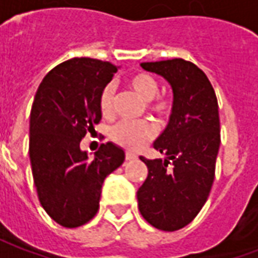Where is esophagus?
<instances>
[{"instance_id": "34e87169", "label": "esophagus", "mask_w": 258, "mask_h": 258, "mask_svg": "<svg viewBox=\"0 0 258 258\" xmlns=\"http://www.w3.org/2000/svg\"><path fill=\"white\" fill-rule=\"evenodd\" d=\"M137 159V155H134L133 152H125V160L130 162V160H135Z\"/></svg>"}]
</instances>
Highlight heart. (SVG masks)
Listing matches in <instances>:
<instances>
[{
    "label": "heart",
    "instance_id": "1",
    "mask_svg": "<svg viewBox=\"0 0 258 258\" xmlns=\"http://www.w3.org/2000/svg\"><path fill=\"white\" fill-rule=\"evenodd\" d=\"M130 90L135 92L141 99L146 102V109L156 114L160 118L170 117L173 112V99L170 96H156L159 94V81L152 74L146 72L130 76L127 80ZM99 110L109 117L113 114L114 109V87L113 84H106L99 94ZM156 135V128L153 124L142 120V121H120L110 128V138L114 144L123 146L130 151H138L152 141Z\"/></svg>",
    "mask_w": 258,
    "mask_h": 258
}]
</instances>
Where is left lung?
<instances>
[{
    "label": "left lung",
    "mask_w": 258,
    "mask_h": 258,
    "mask_svg": "<svg viewBox=\"0 0 258 258\" xmlns=\"http://www.w3.org/2000/svg\"><path fill=\"white\" fill-rule=\"evenodd\" d=\"M173 88V112L153 148L166 159L141 160L148 177L137 192L138 209L152 227L173 232L188 225L209 198L220 149L218 102L205 72L181 58L144 62Z\"/></svg>",
    "instance_id": "8db88e82"
}]
</instances>
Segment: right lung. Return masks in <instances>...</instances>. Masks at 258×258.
<instances>
[{
  "label": "right lung",
  "mask_w": 258,
  "mask_h": 258,
  "mask_svg": "<svg viewBox=\"0 0 258 258\" xmlns=\"http://www.w3.org/2000/svg\"><path fill=\"white\" fill-rule=\"evenodd\" d=\"M117 68L110 62L73 58L42 79L30 112V156L38 200L53 221L77 228L99 209L102 185L124 162V151L102 144L90 160L80 142L101 121L99 94Z\"/></svg>",
  "instance_id": "add662e5"
}]
</instances>
